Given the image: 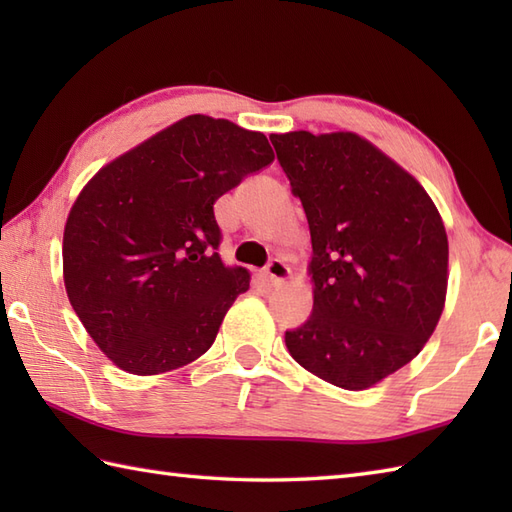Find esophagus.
Here are the masks:
<instances>
[{"label": "esophagus", "mask_w": 512, "mask_h": 512, "mask_svg": "<svg viewBox=\"0 0 512 512\" xmlns=\"http://www.w3.org/2000/svg\"><path fill=\"white\" fill-rule=\"evenodd\" d=\"M266 277L270 286H281L290 279V268L281 262V259H273V262L266 266Z\"/></svg>", "instance_id": "esophagus-1"}]
</instances>
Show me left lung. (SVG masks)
<instances>
[{"instance_id":"8db88e82","label":"left lung","mask_w":512,"mask_h":512,"mask_svg":"<svg viewBox=\"0 0 512 512\" xmlns=\"http://www.w3.org/2000/svg\"><path fill=\"white\" fill-rule=\"evenodd\" d=\"M312 237V314L286 332L292 358L363 391L431 339L449 284V239L422 184L354 132L270 136Z\"/></svg>"}]
</instances>
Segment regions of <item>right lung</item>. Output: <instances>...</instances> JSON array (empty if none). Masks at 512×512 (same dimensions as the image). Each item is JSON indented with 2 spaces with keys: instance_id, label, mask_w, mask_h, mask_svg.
<instances>
[{
  "instance_id": "add662e5",
  "label": "right lung",
  "mask_w": 512,
  "mask_h": 512,
  "mask_svg": "<svg viewBox=\"0 0 512 512\" xmlns=\"http://www.w3.org/2000/svg\"><path fill=\"white\" fill-rule=\"evenodd\" d=\"M275 160L262 132L191 114L94 173L63 228V284L92 341L127 374L193 363L248 290L220 255L215 200Z\"/></svg>"
}]
</instances>
